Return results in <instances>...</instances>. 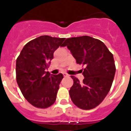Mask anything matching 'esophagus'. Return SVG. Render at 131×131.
<instances>
[{
	"label": "esophagus",
	"instance_id": "1",
	"mask_svg": "<svg viewBox=\"0 0 131 131\" xmlns=\"http://www.w3.org/2000/svg\"><path fill=\"white\" fill-rule=\"evenodd\" d=\"M64 77H69V74H67V73H63Z\"/></svg>",
	"mask_w": 131,
	"mask_h": 131
}]
</instances>
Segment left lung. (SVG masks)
I'll list each match as a JSON object with an SVG mask.
<instances>
[{"label": "left lung", "instance_id": "1", "mask_svg": "<svg viewBox=\"0 0 131 131\" xmlns=\"http://www.w3.org/2000/svg\"><path fill=\"white\" fill-rule=\"evenodd\" d=\"M62 47H67L76 59L83 64L82 82L71 76L74 83L69 91L70 96L79 108H95L109 92L116 68L113 54L101 40L89 36L67 38Z\"/></svg>", "mask_w": 131, "mask_h": 131}]
</instances>
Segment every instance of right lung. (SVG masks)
Returning <instances> with one entry per match:
<instances>
[{"instance_id": "obj_1", "label": "right lung", "mask_w": 131, "mask_h": 131, "mask_svg": "<svg viewBox=\"0 0 131 131\" xmlns=\"http://www.w3.org/2000/svg\"><path fill=\"white\" fill-rule=\"evenodd\" d=\"M64 38L40 36L25 45L16 59V82L23 96L35 107L46 108L56 101L63 75L45 72Z\"/></svg>"}]
</instances>
